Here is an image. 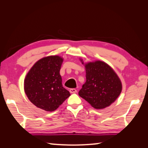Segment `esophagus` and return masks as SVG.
<instances>
[{
    "label": "esophagus",
    "mask_w": 148,
    "mask_h": 148,
    "mask_svg": "<svg viewBox=\"0 0 148 148\" xmlns=\"http://www.w3.org/2000/svg\"><path fill=\"white\" fill-rule=\"evenodd\" d=\"M70 93H76V92H77V89H75V88H71L70 89Z\"/></svg>",
    "instance_id": "esophagus-1"
}]
</instances>
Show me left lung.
Segmentation results:
<instances>
[{
	"instance_id": "obj_1",
	"label": "left lung",
	"mask_w": 148,
	"mask_h": 148,
	"mask_svg": "<svg viewBox=\"0 0 148 148\" xmlns=\"http://www.w3.org/2000/svg\"><path fill=\"white\" fill-rule=\"evenodd\" d=\"M85 69L86 81L79 90V96L95 109L109 106L122 91L118 76L109 65L101 61L86 64Z\"/></svg>"
}]
</instances>
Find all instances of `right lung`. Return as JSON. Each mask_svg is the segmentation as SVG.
I'll use <instances>...</instances> for the list:
<instances>
[{"label":"right lung","mask_w":148,"mask_h":148,"mask_svg":"<svg viewBox=\"0 0 148 148\" xmlns=\"http://www.w3.org/2000/svg\"><path fill=\"white\" fill-rule=\"evenodd\" d=\"M63 59L49 56L38 60L25 79L26 96L36 106L46 111L56 110L70 94L62 86L60 70Z\"/></svg>","instance_id":"add662e5"}]
</instances>
